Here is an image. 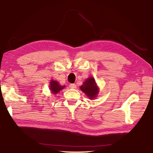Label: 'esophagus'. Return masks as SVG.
<instances>
[{
	"mask_svg": "<svg viewBox=\"0 0 153 153\" xmlns=\"http://www.w3.org/2000/svg\"><path fill=\"white\" fill-rule=\"evenodd\" d=\"M69 88H71V89H76V85L74 84H71L69 85Z\"/></svg>",
	"mask_w": 153,
	"mask_h": 153,
	"instance_id": "obj_1",
	"label": "esophagus"
}]
</instances>
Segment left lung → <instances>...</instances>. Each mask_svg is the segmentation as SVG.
<instances>
[{"instance_id": "1", "label": "left lung", "mask_w": 153, "mask_h": 153, "mask_svg": "<svg viewBox=\"0 0 153 153\" xmlns=\"http://www.w3.org/2000/svg\"><path fill=\"white\" fill-rule=\"evenodd\" d=\"M82 91L88 96L89 99H94L99 94V89L97 85L94 78L89 77L80 87Z\"/></svg>"}]
</instances>
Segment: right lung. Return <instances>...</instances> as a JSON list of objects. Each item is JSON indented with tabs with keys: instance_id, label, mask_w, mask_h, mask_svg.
I'll use <instances>...</instances> for the list:
<instances>
[{
	"instance_id": "1",
	"label": "right lung",
	"mask_w": 153,
	"mask_h": 153,
	"mask_svg": "<svg viewBox=\"0 0 153 153\" xmlns=\"http://www.w3.org/2000/svg\"><path fill=\"white\" fill-rule=\"evenodd\" d=\"M49 86H50V90L51 91V93L52 94H53L54 95L58 94L59 91H61L62 89H63L65 88V85H59L58 82L54 80H51Z\"/></svg>"
}]
</instances>
